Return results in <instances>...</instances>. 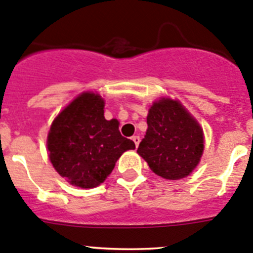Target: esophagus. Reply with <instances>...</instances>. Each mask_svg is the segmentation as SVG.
<instances>
[{
    "label": "esophagus",
    "instance_id": "1",
    "mask_svg": "<svg viewBox=\"0 0 253 253\" xmlns=\"http://www.w3.org/2000/svg\"><path fill=\"white\" fill-rule=\"evenodd\" d=\"M132 141L134 142V144H136V147H138L139 142H141V138H139L138 136H133V137H132Z\"/></svg>",
    "mask_w": 253,
    "mask_h": 253
}]
</instances>
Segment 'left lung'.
<instances>
[{"label":"left lung","instance_id":"left-lung-1","mask_svg":"<svg viewBox=\"0 0 253 253\" xmlns=\"http://www.w3.org/2000/svg\"><path fill=\"white\" fill-rule=\"evenodd\" d=\"M148 129L137 153L150 170L167 180L183 178L197 167L203 153V131L178 101L153 104Z\"/></svg>","mask_w":253,"mask_h":253}]
</instances>
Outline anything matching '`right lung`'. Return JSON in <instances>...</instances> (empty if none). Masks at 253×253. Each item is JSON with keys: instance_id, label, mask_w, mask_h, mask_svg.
<instances>
[{"instance_id": "obj_1", "label": "right lung", "mask_w": 253, "mask_h": 253, "mask_svg": "<svg viewBox=\"0 0 253 253\" xmlns=\"http://www.w3.org/2000/svg\"><path fill=\"white\" fill-rule=\"evenodd\" d=\"M136 145L104 117V100L94 93L76 98L52 122L47 149L53 168L72 185L96 187L111 174L121 154Z\"/></svg>"}]
</instances>
